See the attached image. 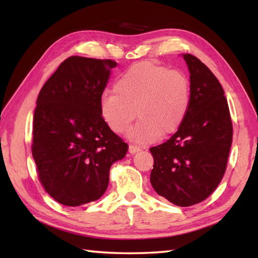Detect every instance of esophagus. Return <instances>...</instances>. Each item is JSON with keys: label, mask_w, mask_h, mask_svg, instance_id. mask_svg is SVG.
Listing matches in <instances>:
<instances>
[{"label": "esophagus", "mask_w": 258, "mask_h": 258, "mask_svg": "<svg viewBox=\"0 0 258 258\" xmlns=\"http://www.w3.org/2000/svg\"><path fill=\"white\" fill-rule=\"evenodd\" d=\"M141 150V148L138 147V146H133V145H130L128 147V151L131 152V154H137L138 151Z\"/></svg>", "instance_id": "esophagus-1"}]
</instances>
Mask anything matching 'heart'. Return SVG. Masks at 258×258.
I'll return each mask as SVG.
<instances>
[{"label":"heart","instance_id":"obj_1","mask_svg":"<svg viewBox=\"0 0 258 258\" xmlns=\"http://www.w3.org/2000/svg\"><path fill=\"white\" fill-rule=\"evenodd\" d=\"M190 106V82L178 71L142 61L117 78L113 92L100 99V113L112 132H128L131 141L147 145L175 133ZM137 113L135 114V111Z\"/></svg>","mask_w":258,"mask_h":258}]
</instances>
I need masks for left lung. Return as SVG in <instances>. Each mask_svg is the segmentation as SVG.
Returning <instances> with one entry per match:
<instances>
[{
	"label": "left lung",
	"instance_id": "obj_1",
	"mask_svg": "<svg viewBox=\"0 0 258 258\" xmlns=\"http://www.w3.org/2000/svg\"><path fill=\"white\" fill-rule=\"evenodd\" d=\"M182 55L190 73L189 110L168 141L150 148V182L161 197L187 207L209 197L220 184L232 143V121L215 75L195 55Z\"/></svg>",
	"mask_w": 258,
	"mask_h": 258
}]
</instances>
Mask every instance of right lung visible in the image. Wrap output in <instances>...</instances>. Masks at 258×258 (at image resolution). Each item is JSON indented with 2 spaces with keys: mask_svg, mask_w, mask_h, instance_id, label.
<instances>
[{
  "mask_svg": "<svg viewBox=\"0 0 258 258\" xmlns=\"http://www.w3.org/2000/svg\"><path fill=\"white\" fill-rule=\"evenodd\" d=\"M116 66L112 60L71 56L38 94L33 158L45 191L64 206L98 200L108 187L111 165L127 152L100 113V99Z\"/></svg>",
  "mask_w": 258,
  "mask_h": 258,
  "instance_id": "add662e5",
  "label": "right lung"
}]
</instances>
